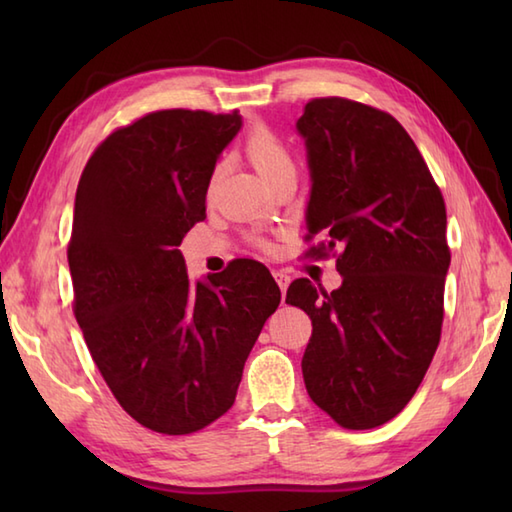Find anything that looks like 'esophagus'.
Returning <instances> with one entry per match:
<instances>
[{"mask_svg": "<svg viewBox=\"0 0 512 512\" xmlns=\"http://www.w3.org/2000/svg\"><path fill=\"white\" fill-rule=\"evenodd\" d=\"M273 277H275V281H277V286L281 288V292H286V290H288V284H290V275L284 273V270H275Z\"/></svg>", "mask_w": 512, "mask_h": 512, "instance_id": "esophagus-1", "label": "esophagus"}]
</instances>
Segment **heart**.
I'll list each match as a JSON object with an SVG mask.
<instances>
[{
	"instance_id": "1",
	"label": "heart",
	"mask_w": 512,
	"mask_h": 512,
	"mask_svg": "<svg viewBox=\"0 0 512 512\" xmlns=\"http://www.w3.org/2000/svg\"><path fill=\"white\" fill-rule=\"evenodd\" d=\"M244 154L250 160V165L259 171V176L270 184L281 176L297 171L290 147L266 125H255L250 129L244 143Z\"/></svg>"
}]
</instances>
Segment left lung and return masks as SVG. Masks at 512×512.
Instances as JSON below:
<instances>
[{"label":"left lung","mask_w":512,"mask_h":512,"mask_svg":"<svg viewBox=\"0 0 512 512\" xmlns=\"http://www.w3.org/2000/svg\"><path fill=\"white\" fill-rule=\"evenodd\" d=\"M312 178L306 257H336L341 288L295 279L308 312L301 369L317 407L343 429H374L405 409L438 350L451 264L447 209L416 143L372 105L312 99L297 121Z\"/></svg>","instance_id":"8db88e82"}]
</instances>
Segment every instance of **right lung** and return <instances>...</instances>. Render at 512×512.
<instances>
[{
	"instance_id": "add662e5",
	"label": "right lung",
	"mask_w": 512,
	"mask_h": 512,
	"mask_svg": "<svg viewBox=\"0 0 512 512\" xmlns=\"http://www.w3.org/2000/svg\"><path fill=\"white\" fill-rule=\"evenodd\" d=\"M239 112L160 110L94 149L74 200V317L129 416L187 436L233 407L244 363L281 290L264 264L233 259L191 284L178 250L206 217V189Z\"/></svg>"
}]
</instances>
